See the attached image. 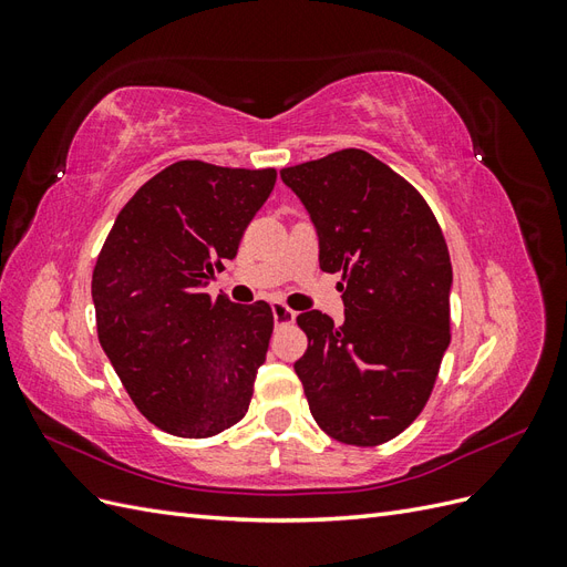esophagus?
<instances>
[{"label": "esophagus", "mask_w": 567, "mask_h": 567, "mask_svg": "<svg viewBox=\"0 0 567 567\" xmlns=\"http://www.w3.org/2000/svg\"><path fill=\"white\" fill-rule=\"evenodd\" d=\"M271 315H274V323L277 326H284V323H293L298 312L290 310V307H286L284 302H271Z\"/></svg>", "instance_id": "obj_1"}]
</instances>
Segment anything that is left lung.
Listing matches in <instances>:
<instances>
[{
  "instance_id": "1",
  "label": "left lung",
  "mask_w": 567,
  "mask_h": 567,
  "mask_svg": "<svg viewBox=\"0 0 567 567\" xmlns=\"http://www.w3.org/2000/svg\"><path fill=\"white\" fill-rule=\"evenodd\" d=\"M281 179L312 219L319 267L346 279V321L298 317L307 404L333 440L383 444L421 414L450 348L447 244L416 188L367 151L284 167Z\"/></svg>"
}]
</instances>
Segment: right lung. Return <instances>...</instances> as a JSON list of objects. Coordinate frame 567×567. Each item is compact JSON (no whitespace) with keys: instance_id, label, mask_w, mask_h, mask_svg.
<instances>
[{"instance_id":"add662e5","label":"right lung","mask_w":567,"mask_h":567,"mask_svg":"<svg viewBox=\"0 0 567 567\" xmlns=\"http://www.w3.org/2000/svg\"><path fill=\"white\" fill-rule=\"evenodd\" d=\"M277 169L179 161L136 192L92 277L99 342L136 409L177 437L241 421L271 336L265 300H210L205 286L269 198Z\"/></svg>"}]
</instances>
